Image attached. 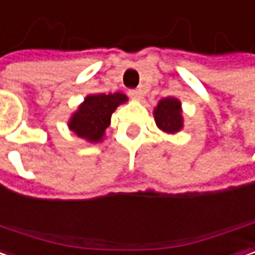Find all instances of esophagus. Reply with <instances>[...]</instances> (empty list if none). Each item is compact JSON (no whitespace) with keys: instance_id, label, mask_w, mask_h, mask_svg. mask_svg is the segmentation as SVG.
Wrapping results in <instances>:
<instances>
[{"instance_id":"esophagus-1","label":"esophagus","mask_w":255,"mask_h":255,"mask_svg":"<svg viewBox=\"0 0 255 255\" xmlns=\"http://www.w3.org/2000/svg\"><path fill=\"white\" fill-rule=\"evenodd\" d=\"M129 97L135 101H141L143 98V91L141 89H130L129 91Z\"/></svg>"}]
</instances>
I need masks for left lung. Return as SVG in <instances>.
Returning a JSON list of instances; mask_svg holds the SVG:
<instances>
[{
	"mask_svg": "<svg viewBox=\"0 0 255 255\" xmlns=\"http://www.w3.org/2000/svg\"><path fill=\"white\" fill-rule=\"evenodd\" d=\"M154 120L160 130L169 135H175L183 129L182 103L175 97L163 98L154 107Z\"/></svg>",
	"mask_w": 255,
	"mask_h": 255,
	"instance_id": "8db88e82",
	"label": "left lung"
}]
</instances>
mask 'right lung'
I'll list each match as a JSON object with an SVG mask.
<instances>
[{
    "label": "right lung",
    "mask_w": 255,
    "mask_h": 255,
    "mask_svg": "<svg viewBox=\"0 0 255 255\" xmlns=\"http://www.w3.org/2000/svg\"><path fill=\"white\" fill-rule=\"evenodd\" d=\"M126 101L128 97L122 92L86 95L78 110L72 113L67 126L78 138L86 142H103L106 130L112 123V114Z\"/></svg>",
    "instance_id": "add662e5"
}]
</instances>
